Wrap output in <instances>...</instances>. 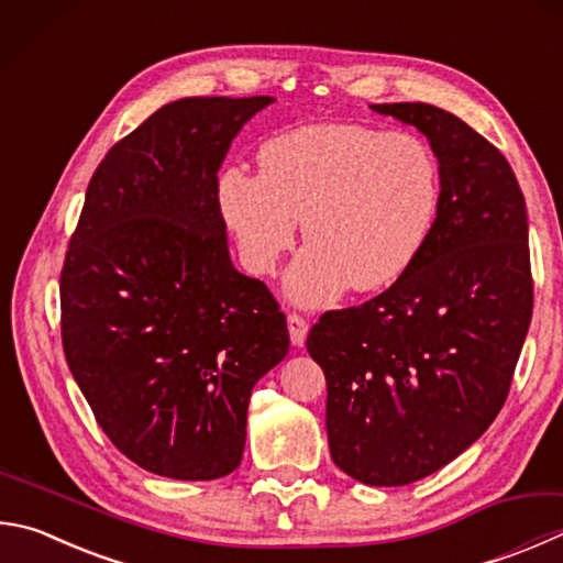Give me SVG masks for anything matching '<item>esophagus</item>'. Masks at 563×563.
Here are the masks:
<instances>
[{"label": "esophagus", "instance_id": "obj_1", "mask_svg": "<svg viewBox=\"0 0 563 563\" xmlns=\"http://www.w3.org/2000/svg\"><path fill=\"white\" fill-rule=\"evenodd\" d=\"M288 332L290 342L295 346H302L305 340H308V322H305L300 314H288Z\"/></svg>", "mask_w": 563, "mask_h": 563}]
</instances>
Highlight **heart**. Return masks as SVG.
<instances>
[{
    "instance_id": "1",
    "label": "heart",
    "mask_w": 563,
    "mask_h": 563,
    "mask_svg": "<svg viewBox=\"0 0 563 563\" xmlns=\"http://www.w3.org/2000/svg\"><path fill=\"white\" fill-rule=\"evenodd\" d=\"M261 172H221L217 199L246 268L271 275L305 219L310 243L285 273V295L327 308L352 288L404 278L431 239L441 169L423 140L356 122H317L271 137Z\"/></svg>"
}]
</instances>
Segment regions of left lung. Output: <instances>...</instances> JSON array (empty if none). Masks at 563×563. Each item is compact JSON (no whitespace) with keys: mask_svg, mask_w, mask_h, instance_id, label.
Masks as SVG:
<instances>
[{"mask_svg":"<svg viewBox=\"0 0 563 563\" xmlns=\"http://www.w3.org/2000/svg\"><path fill=\"white\" fill-rule=\"evenodd\" d=\"M413 125L441 169L431 239L391 288L324 312L308 352L327 379L336 467L416 483L465 453L503 408L531 322L527 203L503 152L453 112L372 106Z\"/></svg>","mask_w":563,"mask_h":563,"instance_id":"obj_1","label":"left lung"}]
</instances>
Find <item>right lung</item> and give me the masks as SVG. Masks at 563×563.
I'll use <instances>...</instances> for the list:
<instances>
[{
  "label": "right lung",
  "mask_w": 563,
  "mask_h": 563,
  "mask_svg": "<svg viewBox=\"0 0 563 563\" xmlns=\"http://www.w3.org/2000/svg\"><path fill=\"white\" fill-rule=\"evenodd\" d=\"M275 98H181L122 137L88 184L60 273V336L122 455L172 479L233 473L253 386L288 354L285 314L231 263L217 184Z\"/></svg>",
  "instance_id": "add662e5"
}]
</instances>
